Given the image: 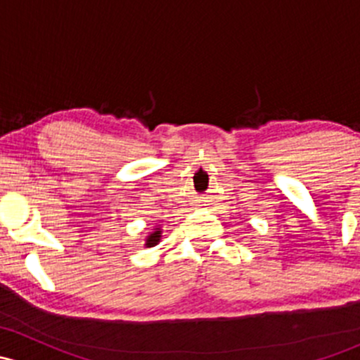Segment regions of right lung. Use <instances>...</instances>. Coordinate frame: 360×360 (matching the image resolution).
Returning a JSON list of instances; mask_svg holds the SVG:
<instances>
[{
    "mask_svg": "<svg viewBox=\"0 0 360 360\" xmlns=\"http://www.w3.org/2000/svg\"><path fill=\"white\" fill-rule=\"evenodd\" d=\"M160 238H162V231H160V228H155V230L146 237V244L144 245H146V248H155L160 242Z\"/></svg>",
    "mask_w": 360,
    "mask_h": 360,
    "instance_id": "obj_1",
    "label": "right lung"
}]
</instances>
